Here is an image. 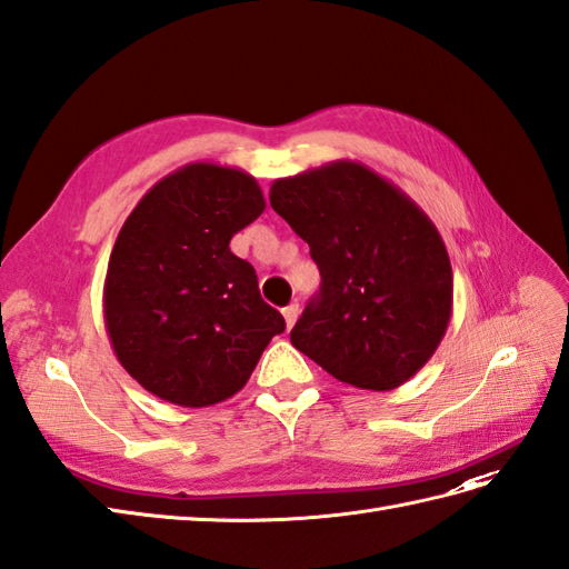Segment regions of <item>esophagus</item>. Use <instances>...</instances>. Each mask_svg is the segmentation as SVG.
Wrapping results in <instances>:
<instances>
[{
	"label": "esophagus",
	"mask_w": 569,
	"mask_h": 569,
	"mask_svg": "<svg viewBox=\"0 0 569 569\" xmlns=\"http://www.w3.org/2000/svg\"><path fill=\"white\" fill-rule=\"evenodd\" d=\"M281 312H283V319H286V327L288 329L298 322V312H300L298 305H288V308H283Z\"/></svg>",
	"instance_id": "34e87169"
}]
</instances>
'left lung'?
<instances>
[{
	"label": "left lung",
	"mask_w": 569,
	"mask_h": 569,
	"mask_svg": "<svg viewBox=\"0 0 569 569\" xmlns=\"http://www.w3.org/2000/svg\"><path fill=\"white\" fill-rule=\"evenodd\" d=\"M269 201L322 273L290 343L358 389L409 382L445 339L455 298L447 247L426 211L358 160L273 180Z\"/></svg>",
	"instance_id": "left-lung-1"
}]
</instances>
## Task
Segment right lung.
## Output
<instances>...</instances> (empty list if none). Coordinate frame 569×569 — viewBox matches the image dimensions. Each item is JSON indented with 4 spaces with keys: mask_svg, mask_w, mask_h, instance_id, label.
Returning a JSON list of instances; mask_svg holds the SVG:
<instances>
[{
    "mask_svg": "<svg viewBox=\"0 0 569 569\" xmlns=\"http://www.w3.org/2000/svg\"><path fill=\"white\" fill-rule=\"evenodd\" d=\"M250 172L189 163L141 197L114 240L103 317L120 366L184 409L226 401L286 329L230 238L264 211Z\"/></svg>",
    "mask_w": 569,
    "mask_h": 569,
    "instance_id": "right-lung-1",
    "label": "right lung"
}]
</instances>
